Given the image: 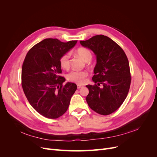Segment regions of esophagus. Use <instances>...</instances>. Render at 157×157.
Returning a JSON list of instances; mask_svg holds the SVG:
<instances>
[{
	"label": "esophagus",
	"instance_id": "1",
	"mask_svg": "<svg viewBox=\"0 0 157 157\" xmlns=\"http://www.w3.org/2000/svg\"><path fill=\"white\" fill-rule=\"evenodd\" d=\"M82 87H83L82 85H80V84H77V88H78V89L81 88Z\"/></svg>",
	"mask_w": 157,
	"mask_h": 157
}]
</instances>
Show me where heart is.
<instances>
[{
    "label": "heart",
    "instance_id": "obj_1",
    "mask_svg": "<svg viewBox=\"0 0 157 157\" xmlns=\"http://www.w3.org/2000/svg\"><path fill=\"white\" fill-rule=\"evenodd\" d=\"M77 55L81 58L84 61L88 62L92 58V52L86 48H79L77 50ZM59 64L61 68L67 69L70 65V54L66 53L61 56L59 59ZM88 73L86 71H73L67 75V78L71 82L78 84H83L86 81Z\"/></svg>",
    "mask_w": 157,
    "mask_h": 157
}]
</instances>
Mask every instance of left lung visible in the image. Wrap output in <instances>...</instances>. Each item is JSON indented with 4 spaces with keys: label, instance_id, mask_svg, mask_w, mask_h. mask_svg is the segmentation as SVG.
<instances>
[{
    "label": "left lung",
    "instance_id": "1",
    "mask_svg": "<svg viewBox=\"0 0 157 157\" xmlns=\"http://www.w3.org/2000/svg\"><path fill=\"white\" fill-rule=\"evenodd\" d=\"M80 43L96 56L92 77L96 84L86 85L89 90L86 101L95 112L110 115L121 107L129 92L131 76L127 56L119 45L103 35Z\"/></svg>",
    "mask_w": 157,
    "mask_h": 157
}]
</instances>
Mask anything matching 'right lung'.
<instances>
[{"instance_id":"obj_1","label":"right lung","mask_w":157,"mask_h":157,"mask_svg":"<svg viewBox=\"0 0 157 157\" xmlns=\"http://www.w3.org/2000/svg\"><path fill=\"white\" fill-rule=\"evenodd\" d=\"M77 40L63 42L46 39L30 49L23 63L21 85L30 105L48 118H57L67 111L77 84L63 83L61 56L77 44Z\"/></svg>"}]
</instances>
